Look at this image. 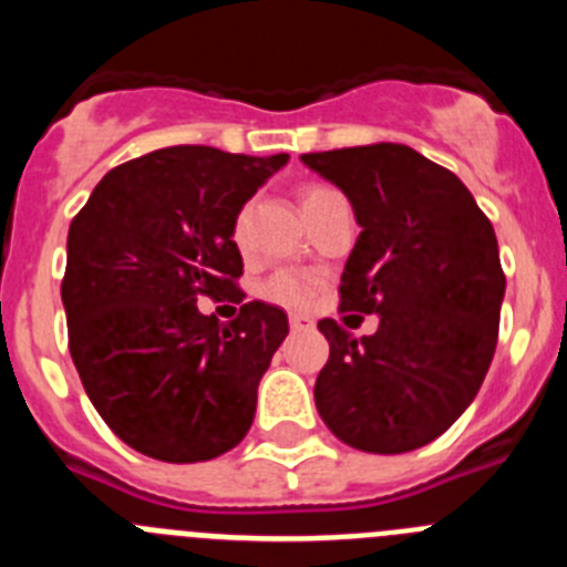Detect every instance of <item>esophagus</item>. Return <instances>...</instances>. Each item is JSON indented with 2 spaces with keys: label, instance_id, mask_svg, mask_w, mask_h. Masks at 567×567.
I'll return each instance as SVG.
<instances>
[{
  "label": "esophagus",
  "instance_id": "obj_1",
  "mask_svg": "<svg viewBox=\"0 0 567 567\" xmlns=\"http://www.w3.org/2000/svg\"><path fill=\"white\" fill-rule=\"evenodd\" d=\"M289 327H292V332H303V329H315V323L307 315H289Z\"/></svg>",
  "mask_w": 567,
  "mask_h": 567
}]
</instances>
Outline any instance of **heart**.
Here are the masks:
<instances>
[{"label":"heart","instance_id":"1","mask_svg":"<svg viewBox=\"0 0 567 567\" xmlns=\"http://www.w3.org/2000/svg\"><path fill=\"white\" fill-rule=\"evenodd\" d=\"M332 193L334 189L312 184V187H307L303 193H300V207H303V213H307V209H312L315 204L323 202V198ZM247 235H249V209L244 207L238 215H235V221H233V240L240 249L247 247ZM318 287H320V280L315 278V275L300 272V269H278V272H272L264 284H260L258 292L260 298L275 303V307L307 309L309 303H312L315 295H318Z\"/></svg>","mask_w":567,"mask_h":567}]
</instances>
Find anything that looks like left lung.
Masks as SVG:
<instances>
[{
	"instance_id": "obj_1",
	"label": "left lung",
	"mask_w": 567,
	"mask_h": 567,
	"mask_svg": "<svg viewBox=\"0 0 567 567\" xmlns=\"http://www.w3.org/2000/svg\"><path fill=\"white\" fill-rule=\"evenodd\" d=\"M300 162L343 189L360 224L340 312L380 318L360 340L332 318L318 323L329 340L318 414L360 452H414L468 409L494 358L505 295L497 235L452 169L405 144Z\"/></svg>"
}]
</instances>
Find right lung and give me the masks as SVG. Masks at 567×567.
<instances>
[{
  "label": "right lung",
  "instance_id": "right-lung-1",
  "mask_svg": "<svg viewBox=\"0 0 567 567\" xmlns=\"http://www.w3.org/2000/svg\"><path fill=\"white\" fill-rule=\"evenodd\" d=\"M289 162L182 144L110 169L70 224L62 303L84 392L118 440L204 463L247 437L287 312L249 300L221 323L198 298L244 300L235 215Z\"/></svg>",
  "mask_w": 567,
  "mask_h": 567
}]
</instances>
